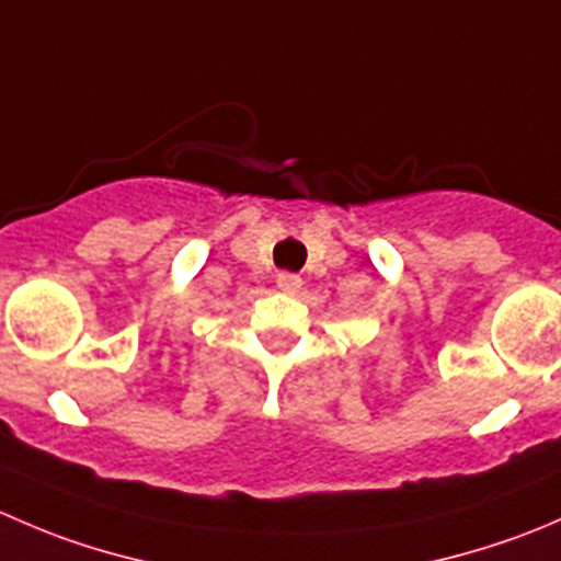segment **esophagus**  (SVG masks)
Segmentation results:
<instances>
[{"label": "esophagus", "mask_w": 561, "mask_h": 561, "mask_svg": "<svg viewBox=\"0 0 561 561\" xmlns=\"http://www.w3.org/2000/svg\"><path fill=\"white\" fill-rule=\"evenodd\" d=\"M301 285L304 282L298 274H290V271H282V274H276V287H279L282 293H290L293 296V293L301 290Z\"/></svg>", "instance_id": "esophagus-1"}]
</instances>
